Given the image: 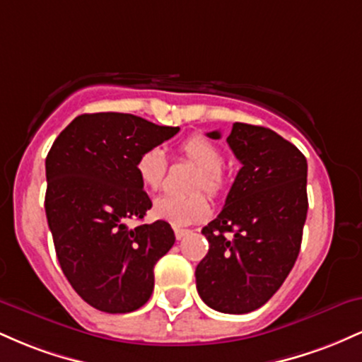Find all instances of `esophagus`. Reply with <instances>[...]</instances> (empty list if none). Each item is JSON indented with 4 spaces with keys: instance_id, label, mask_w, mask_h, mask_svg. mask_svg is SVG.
I'll list each match as a JSON object with an SVG mask.
<instances>
[{
    "instance_id": "34e87169",
    "label": "esophagus",
    "mask_w": 362,
    "mask_h": 362,
    "mask_svg": "<svg viewBox=\"0 0 362 362\" xmlns=\"http://www.w3.org/2000/svg\"><path fill=\"white\" fill-rule=\"evenodd\" d=\"M189 233H190L189 230H182V228H175V236H177V240L185 238V236L189 235Z\"/></svg>"
}]
</instances>
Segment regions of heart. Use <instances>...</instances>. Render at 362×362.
<instances>
[{
	"mask_svg": "<svg viewBox=\"0 0 362 362\" xmlns=\"http://www.w3.org/2000/svg\"><path fill=\"white\" fill-rule=\"evenodd\" d=\"M178 153L184 160L197 167L190 190H204L211 197H219L226 190V175L223 172L224 156L213 141L204 136H190L182 141ZM136 175L141 185L148 190H158L167 173V160L160 148H148L136 158ZM153 216L173 226H189L201 221L209 214V202L206 195L195 192L185 197L161 195L153 202Z\"/></svg>",
	"mask_w": 362,
	"mask_h": 362,
	"instance_id": "b5f03b06",
	"label": "heart"
}]
</instances>
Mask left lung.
<instances>
[{"label": "left lung", "mask_w": 362, "mask_h": 362, "mask_svg": "<svg viewBox=\"0 0 362 362\" xmlns=\"http://www.w3.org/2000/svg\"><path fill=\"white\" fill-rule=\"evenodd\" d=\"M219 139V131L207 132ZM242 168L218 218L202 228L209 252L195 269L197 293L221 313L260 308L298 259L308 213V163L267 127L235 122L226 138Z\"/></svg>", "instance_id": "1"}]
</instances>
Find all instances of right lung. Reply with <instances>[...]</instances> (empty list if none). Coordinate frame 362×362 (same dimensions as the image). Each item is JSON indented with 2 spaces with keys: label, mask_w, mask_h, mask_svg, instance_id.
<instances>
[{
  "label": "right lung",
  "mask_w": 362,
  "mask_h": 362,
  "mask_svg": "<svg viewBox=\"0 0 362 362\" xmlns=\"http://www.w3.org/2000/svg\"><path fill=\"white\" fill-rule=\"evenodd\" d=\"M132 114H83L45 158V216L66 279L93 308L129 313L155 288L156 262L175 243L167 221L127 226L151 207L136 158L177 134Z\"/></svg>",
  "instance_id": "add662e5"
}]
</instances>
